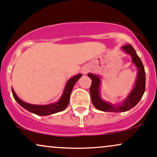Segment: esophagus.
Listing matches in <instances>:
<instances>
[{"mask_svg":"<svg viewBox=\"0 0 157 157\" xmlns=\"http://www.w3.org/2000/svg\"><path fill=\"white\" fill-rule=\"evenodd\" d=\"M89 71H90V67H89L87 65H84V66L82 67V73L86 74V73H87L89 72Z\"/></svg>","mask_w":157,"mask_h":157,"instance_id":"1","label":"esophagus"}]
</instances>
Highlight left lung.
Instances as JSON below:
<instances>
[{
    "instance_id": "left-lung-1",
    "label": "left lung",
    "mask_w": 157,
    "mask_h": 157,
    "mask_svg": "<svg viewBox=\"0 0 157 157\" xmlns=\"http://www.w3.org/2000/svg\"><path fill=\"white\" fill-rule=\"evenodd\" d=\"M122 49L127 54L130 55L132 63L138 67V77L135 82V86L129 94L128 97L124 100L121 105H115L110 102L104 101L100 95L99 89L100 79L98 75L88 73V76L92 79V85L90 86V94L93 105L97 109L105 112H125L135 107L140 101L145 92L146 89V73L142 61L137 55L136 52L130 44L123 46Z\"/></svg>"
}]
</instances>
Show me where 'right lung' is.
<instances>
[{
    "label": "right lung",
    "instance_id": "1",
    "mask_svg": "<svg viewBox=\"0 0 157 157\" xmlns=\"http://www.w3.org/2000/svg\"><path fill=\"white\" fill-rule=\"evenodd\" d=\"M82 76V74H79L75 75V76L72 77L67 81L66 85H65V90H64L63 95L59 98L55 103L49 104V105H33V104H29L27 102H23L22 100H20L17 97L16 93L13 91V88H11V91H12V94L13 98L22 107H23L27 111L31 112L33 113L36 114L38 116H46L50 115V114H53L60 112L63 110H65L67 108V105L69 103L70 100V96H71V93L72 92V90L73 88L75 82L78 80Z\"/></svg>",
    "mask_w": 157,
    "mask_h": 157
}]
</instances>
